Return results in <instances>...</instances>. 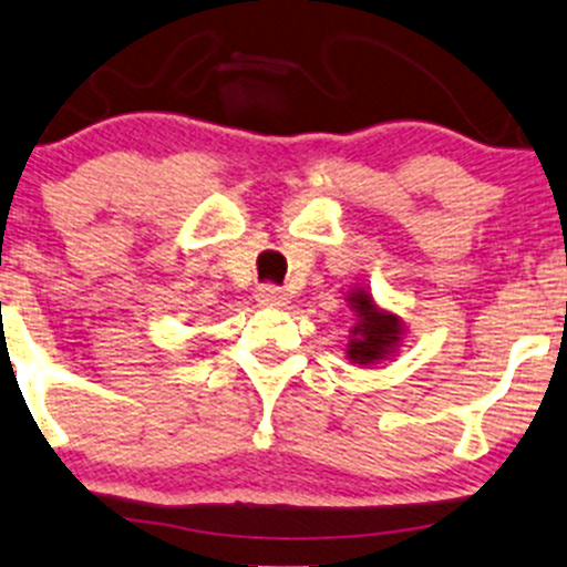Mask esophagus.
<instances>
[{
	"mask_svg": "<svg viewBox=\"0 0 567 567\" xmlns=\"http://www.w3.org/2000/svg\"><path fill=\"white\" fill-rule=\"evenodd\" d=\"M255 298H258L260 307H285V303H288V296H285V290L277 288V285H260V288L255 290Z\"/></svg>",
	"mask_w": 567,
	"mask_h": 567,
	"instance_id": "1",
	"label": "esophagus"
}]
</instances>
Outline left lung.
<instances>
[{
  "label": "left lung",
  "instance_id": "left-lung-1",
  "mask_svg": "<svg viewBox=\"0 0 567 567\" xmlns=\"http://www.w3.org/2000/svg\"><path fill=\"white\" fill-rule=\"evenodd\" d=\"M350 303L358 312V326L352 328L350 350H347L350 360L360 365H371L393 354L398 341H401V320L395 315L379 312L374 298L365 290L350 293Z\"/></svg>",
  "mask_w": 567,
  "mask_h": 567
}]
</instances>
